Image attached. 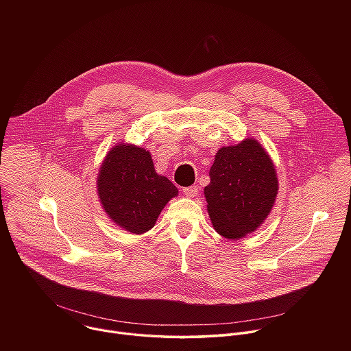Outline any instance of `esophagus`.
<instances>
[{
  "instance_id": "1",
  "label": "esophagus",
  "mask_w": 351,
  "mask_h": 351,
  "mask_svg": "<svg viewBox=\"0 0 351 351\" xmlns=\"http://www.w3.org/2000/svg\"><path fill=\"white\" fill-rule=\"evenodd\" d=\"M182 192L188 196V197H196L199 195V188L196 185L193 186H188V188H184Z\"/></svg>"
}]
</instances>
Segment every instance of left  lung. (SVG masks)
Masks as SVG:
<instances>
[{
	"instance_id": "1",
	"label": "left lung",
	"mask_w": 351,
	"mask_h": 351,
	"mask_svg": "<svg viewBox=\"0 0 351 351\" xmlns=\"http://www.w3.org/2000/svg\"><path fill=\"white\" fill-rule=\"evenodd\" d=\"M204 188L213 228L227 239L254 232L270 213L278 180L269 154L255 139L221 147Z\"/></svg>"
}]
</instances>
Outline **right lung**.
Masks as SVG:
<instances>
[{
	"label": "right lung",
	"mask_w": 351,
	"mask_h": 351,
	"mask_svg": "<svg viewBox=\"0 0 351 351\" xmlns=\"http://www.w3.org/2000/svg\"><path fill=\"white\" fill-rule=\"evenodd\" d=\"M97 193L112 221L131 234H143L154 227L178 189L155 171L149 151L120 143L101 165Z\"/></svg>",
	"instance_id": "right-lung-1"
}]
</instances>
